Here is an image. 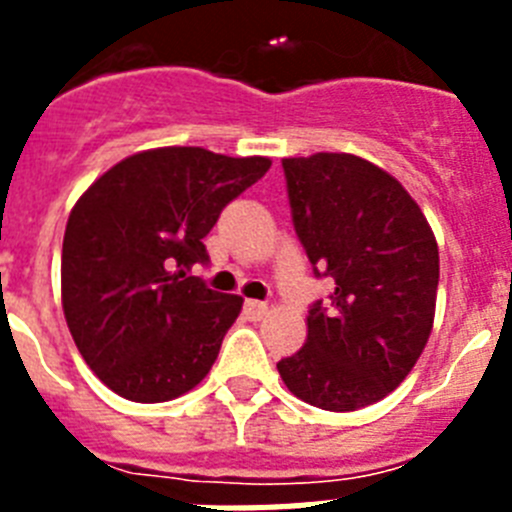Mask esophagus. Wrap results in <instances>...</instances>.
<instances>
[{"instance_id":"1","label":"esophagus","mask_w":512,"mask_h":512,"mask_svg":"<svg viewBox=\"0 0 512 512\" xmlns=\"http://www.w3.org/2000/svg\"><path fill=\"white\" fill-rule=\"evenodd\" d=\"M243 312H246V318L261 320L266 312H269V305H266V302H259V300H246V305H243Z\"/></svg>"}]
</instances>
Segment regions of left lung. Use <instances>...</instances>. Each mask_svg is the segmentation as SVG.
Listing matches in <instances>:
<instances>
[{
    "mask_svg": "<svg viewBox=\"0 0 512 512\" xmlns=\"http://www.w3.org/2000/svg\"><path fill=\"white\" fill-rule=\"evenodd\" d=\"M292 225L318 279L307 341L277 364L292 395L348 413L390 395L433 328L438 246L395 176L351 153L284 158Z\"/></svg>",
    "mask_w": 512,
    "mask_h": 512,
    "instance_id": "1",
    "label": "left lung"
}]
</instances>
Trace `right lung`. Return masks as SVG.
<instances>
[{"label": "right lung", "instance_id": "right-lung-1", "mask_svg": "<svg viewBox=\"0 0 512 512\" xmlns=\"http://www.w3.org/2000/svg\"><path fill=\"white\" fill-rule=\"evenodd\" d=\"M269 166L261 156L156 148L81 194L63 235V315L112 392L166 402L210 372L243 300L207 287L192 266H207L205 235Z\"/></svg>", "mask_w": 512, "mask_h": 512}]
</instances>
